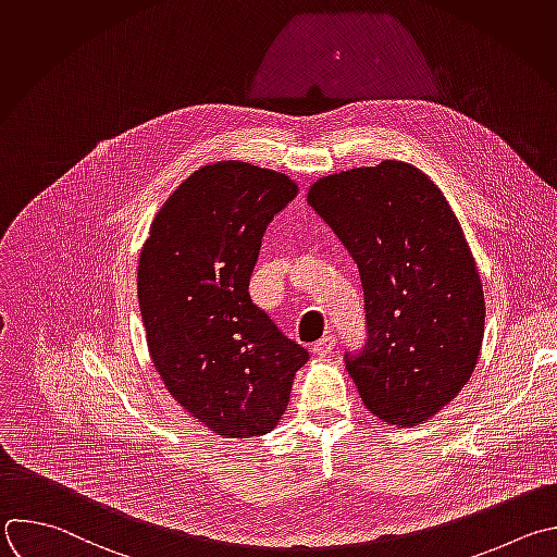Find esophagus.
I'll return each instance as SVG.
<instances>
[{"label": "esophagus", "instance_id": "obj_1", "mask_svg": "<svg viewBox=\"0 0 557 557\" xmlns=\"http://www.w3.org/2000/svg\"><path fill=\"white\" fill-rule=\"evenodd\" d=\"M312 354H317V356H327L332 349H334V336H323V338H319L317 343H312Z\"/></svg>", "mask_w": 557, "mask_h": 557}]
</instances>
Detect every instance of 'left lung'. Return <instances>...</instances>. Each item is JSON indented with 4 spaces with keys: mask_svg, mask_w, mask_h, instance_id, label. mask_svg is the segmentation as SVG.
I'll return each mask as SVG.
<instances>
[{
    "mask_svg": "<svg viewBox=\"0 0 557 557\" xmlns=\"http://www.w3.org/2000/svg\"><path fill=\"white\" fill-rule=\"evenodd\" d=\"M308 203L358 264L367 338L345 367L362 405L394 426L426 422L470 381L483 343V286L455 212L394 159L319 178Z\"/></svg>",
    "mask_w": 557,
    "mask_h": 557,
    "instance_id": "1",
    "label": "left lung"
}]
</instances>
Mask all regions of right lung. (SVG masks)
I'll list each match as a JSON object with an SVG mask.
<instances>
[{"mask_svg":"<svg viewBox=\"0 0 557 557\" xmlns=\"http://www.w3.org/2000/svg\"><path fill=\"white\" fill-rule=\"evenodd\" d=\"M297 197L275 170L203 165L154 216L137 269L146 343L170 396L223 437H258L288 407L308 351L249 295L267 225Z\"/></svg>","mask_w":557,"mask_h":557,"instance_id":"add662e5","label":"right lung"}]
</instances>
